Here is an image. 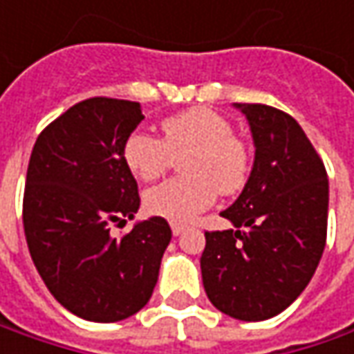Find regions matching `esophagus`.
I'll return each instance as SVG.
<instances>
[{
	"label": "esophagus",
	"instance_id": "34e87169",
	"mask_svg": "<svg viewBox=\"0 0 354 354\" xmlns=\"http://www.w3.org/2000/svg\"><path fill=\"white\" fill-rule=\"evenodd\" d=\"M185 230V226H181V225H175V223H173V225H171V232H173V236H179V234H181V232H183Z\"/></svg>",
	"mask_w": 354,
	"mask_h": 354
}]
</instances>
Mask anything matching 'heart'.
<instances>
[{
    "label": "heart",
    "mask_w": 354,
    "mask_h": 354,
    "mask_svg": "<svg viewBox=\"0 0 354 354\" xmlns=\"http://www.w3.org/2000/svg\"><path fill=\"white\" fill-rule=\"evenodd\" d=\"M161 133L159 140L149 131L136 129L122 149L126 167L140 181H156L169 167L171 157L187 151L181 157L185 177L145 191L143 207L149 214L185 225L211 207L216 191L230 195L246 183L248 149L221 114L209 108H191L165 118Z\"/></svg>",
    "instance_id": "b5f03b06"
}]
</instances>
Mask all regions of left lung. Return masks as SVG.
<instances>
[{"label":"left lung","instance_id":"8db88e82","mask_svg":"<svg viewBox=\"0 0 354 354\" xmlns=\"http://www.w3.org/2000/svg\"><path fill=\"white\" fill-rule=\"evenodd\" d=\"M250 126L254 165L221 212L232 228L205 232L203 286L218 311L240 321L281 313L313 278L327 238L329 181L306 131L264 104H234Z\"/></svg>","mask_w":354,"mask_h":354}]
</instances>
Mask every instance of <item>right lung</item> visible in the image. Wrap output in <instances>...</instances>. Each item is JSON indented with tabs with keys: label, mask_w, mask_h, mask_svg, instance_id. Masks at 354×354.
I'll return each mask as SVG.
<instances>
[{
	"label": "right lung",
	"mask_w": 354,
	"mask_h": 354,
	"mask_svg": "<svg viewBox=\"0 0 354 354\" xmlns=\"http://www.w3.org/2000/svg\"><path fill=\"white\" fill-rule=\"evenodd\" d=\"M143 120L138 102L88 98L75 104L35 142L23 197V226L48 292L76 317L114 323L151 297L171 240L165 218L136 223L138 183L124 163V142Z\"/></svg>",
	"instance_id": "obj_1"
}]
</instances>
